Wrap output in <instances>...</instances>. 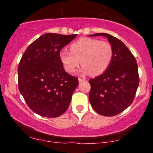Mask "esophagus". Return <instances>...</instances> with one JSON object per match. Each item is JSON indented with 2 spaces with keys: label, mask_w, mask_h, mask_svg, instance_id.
Segmentation results:
<instances>
[{
  "label": "esophagus",
  "mask_w": 153,
  "mask_h": 153,
  "mask_svg": "<svg viewBox=\"0 0 153 153\" xmlns=\"http://www.w3.org/2000/svg\"><path fill=\"white\" fill-rule=\"evenodd\" d=\"M85 80V79L84 78H79V82H82V81H84Z\"/></svg>",
  "instance_id": "1"
}]
</instances>
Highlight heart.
Segmentation results:
<instances>
[{
    "instance_id": "heart-1",
    "label": "heart",
    "mask_w": 153,
    "mask_h": 153,
    "mask_svg": "<svg viewBox=\"0 0 153 153\" xmlns=\"http://www.w3.org/2000/svg\"><path fill=\"white\" fill-rule=\"evenodd\" d=\"M70 49V51L62 49L59 53L62 66L68 73L74 72L81 60V74H102L109 67L114 56L112 45L97 39L81 38L73 42Z\"/></svg>"
}]
</instances>
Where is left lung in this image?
<instances>
[{
	"label": "left lung",
	"instance_id": "8db88e82",
	"mask_svg": "<svg viewBox=\"0 0 153 153\" xmlns=\"http://www.w3.org/2000/svg\"><path fill=\"white\" fill-rule=\"evenodd\" d=\"M104 36L114 49L109 67L103 74L89 80V101L97 114L114 116L123 112L132 103L139 86L138 65L126 45L107 33L89 36Z\"/></svg>",
	"mask_w": 153,
	"mask_h": 153
}]
</instances>
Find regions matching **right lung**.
Listing matches in <instances>:
<instances>
[{"label":"right lung","mask_w":153,"mask_h":153,"mask_svg":"<svg viewBox=\"0 0 153 153\" xmlns=\"http://www.w3.org/2000/svg\"><path fill=\"white\" fill-rule=\"evenodd\" d=\"M76 35L46 33L22 56L18 67L19 90L28 107L39 116L56 118L70 105L79 81L64 70L59 53Z\"/></svg>","instance_id":"right-lung-1"}]
</instances>
